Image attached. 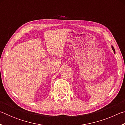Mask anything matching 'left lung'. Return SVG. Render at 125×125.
I'll return each mask as SVG.
<instances>
[{"mask_svg": "<svg viewBox=\"0 0 125 125\" xmlns=\"http://www.w3.org/2000/svg\"><path fill=\"white\" fill-rule=\"evenodd\" d=\"M112 48H113V51H114V53H115V49H114V48L113 46H112Z\"/></svg>", "mask_w": 125, "mask_h": 125, "instance_id": "1", "label": "left lung"}]
</instances>
